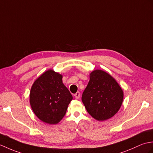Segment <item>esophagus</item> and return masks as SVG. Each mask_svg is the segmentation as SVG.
I'll list each match as a JSON object with an SVG mask.
<instances>
[{
    "instance_id": "1",
    "label": "esophagus",
    "mask_w": 153,
    "mask_h": 153,
    "mask_svg": "<svg viewBox=\"0 0 153 153\" xmlns=\"http://www.w3.org/2000/svg\"><path fill=\"white\" fill-rule=\"evenodd\" d=\"M80 96V94L79 91H77V92L74 94V97H75L76 99H79Z\"/></svg>"
}]
</instances>
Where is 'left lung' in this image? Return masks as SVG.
Segmentation results:
<instances>
[{"mask_svg":"<svg viewBox=\"0 0 153 153\" xmlns=\"http://www.w3.org/2000/svg\"><path fill=\"white\" fill-rule=\"evenodd\" d=\"M123 90L111 74L100 69L90 74V80L82 96L88 113L98 121L109 119L119 111Z\"/></svg>","mask_w":153,"mask_h":153,"instance_id":"left-lung-1","label":"left lung"}]
</instances>
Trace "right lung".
Returning <instances> with one entry per match:
<instances>
[{
    "instance_id": "right-lung-1",
    "label": "right lung",
    "mask_w": 153,
    "mask_h": 153,
    "mask_svg": "<svg viewBox=\"0 0 153 153\" xmlns=\"http://www.w3.org/2000/svg\"><path fill=\"white\" fill-rule=\"evenodd\" d=\"M62 78V74L49 69L37 78L30 88V107L38 118L46 124H58L73 100Z\"/></svg>"
}]
</instances>
